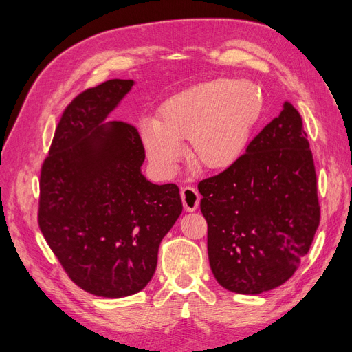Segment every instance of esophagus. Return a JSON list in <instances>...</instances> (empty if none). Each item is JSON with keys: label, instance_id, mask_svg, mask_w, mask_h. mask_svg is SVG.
<instances>
[{"label": "esophagus", "instance_id": "1", "mask_svg": "<svg viewBox=\"0 0 352 352\" xmlns=\"http://www.w3.org/2000/svg\"><path fill=\"white\" fill-rule=\"evenodd\" d=\"M181 200H183V206L187 212H192L199 208L200 195L195 187H184L181 190Z\"/></svg>", "mask_w": 352, "mask_h": 352}]
</instances>
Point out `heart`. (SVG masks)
<instances>
[{
  "label": "heart",
  "mask_w": 352,
  "mask_h": 352,
  "mask_svg": "<svg viewBox=\"0 0 352 352\" xmlns=\"http://www.w3.org/2000/svg\"><path fill=\"white\" fill-rule=\"evenodd\" d=\"M260 111L262 98L253 83L219 78L169 96L155 121L139 124V134L146 156L164 177L175 174L186 139L200 168L219 169L241 155Z\"/></svg>",
  "instance_id": "obj_1"
}]
</instances>
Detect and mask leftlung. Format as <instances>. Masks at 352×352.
<instances>
[{
    "label": "left lung",
    "mask_w": 352,
    "mask_h": 352,
    "mask_svg": "<svg viewBox=\"0 0 352 352\" xmlns=\"http://www.w3.org/2000/svg\"><path fill=\"white\" fill-rule=\"evenodd\" d=\"M214 278L236 294H262L287 282L309 253L320 206L313 153L289 102L218 175L201 179Z\"/></svg>",
    "instance_id": "obj_1"
}]
</instances>
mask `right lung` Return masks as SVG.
Wrapping results in <instances>:
<instances>
[{"mask_svg":"<svg viewBox=\"0 0 352 352\" xmlns=\"http://www.w3.org/2000/svg\"><path fill=\"white\" fill-rule=\"evenodd\" d=\"M133 85L112 78L78 94L41 169L43 238L76 285L98 297L142 291L155 274L162 238L183 212L175 184L157 186L142 174L138 129L104 124Z\"/></svg>","mask_w":352,"mask_h":352,"instance_id":"right-lung-1","label":"right lung"}]
</instances>
